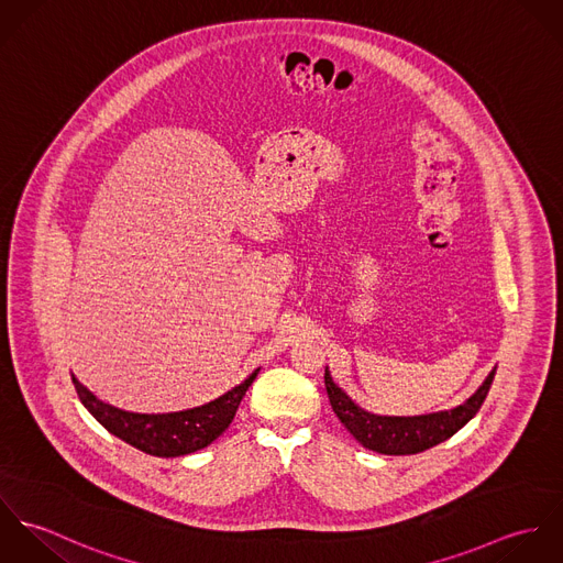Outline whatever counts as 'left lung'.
<instances>
[{"mask_svg":"<svg viewBox=\"0 0 563 563\" xmlns=\"http://www.w3.org/2000/svg\"><path fill=\"white\" fill-rule=\"evenodd\" d=\"M496 366L485 377L479 390L453 409L422 413V416H377L351 401V397L338 388L324 368V388L333 413L346 427V431L364 446L382 455H413L422 453L451 435H455L479 409L494 382Z\"/></svg>","mask_w":563,"mask_h":563,"instance_id":"1","label":"left lung"}]
</instances>
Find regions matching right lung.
Instances as JSON below:
<instances>
[{"label": "right lung", "instance_id": "1", "mask_svg": "<svg viewBox=\"0 0 563 563\" xmlns=\"http://www.w3.org/2000/svg\"><path fill=\"white\" fill-rule=\"evenodd\" d=\"M257 377L253 371L242 384L214 401L170 413H134L99 401L74 377L81 405L119 440L156 457H179L212 444L234 420L244 393Z\"/></svg>", "mask_w": 563, "mask_h": 563}]
</instances>
